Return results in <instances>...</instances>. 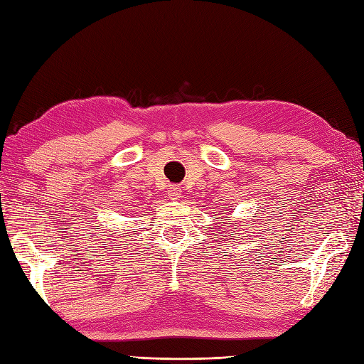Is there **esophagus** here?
<instances>
[{
	"label": "esophagus",
	"instance_id": "esophagus-1",
	"mask_svg": "<svg viewBox=\"0 0 364 364\" xmlns=\"http://www.w3.org/2000/svg\"><path fill=\"white\" fill-rule=\"evenodd\" d=\"M167 192H168L170 200H178V198L181 197V188L176 186V184H170Z\"/></svg>",
	"mask_w": 364,
	"mask_h": 364
}]
</instances>
